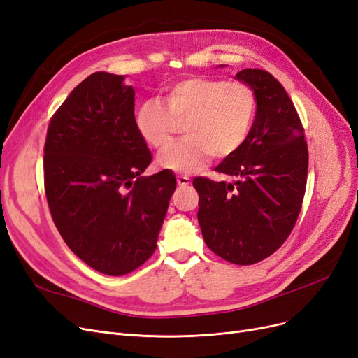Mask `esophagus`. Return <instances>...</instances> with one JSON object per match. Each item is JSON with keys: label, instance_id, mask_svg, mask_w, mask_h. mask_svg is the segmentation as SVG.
<instances>
[{"label": "esophagus", "instance_id": "esophagus-1", "mask_svg": "<svg viewBox=\"0 0 358 358\" xmlns=\"http://www.w3.org/2000/svg\"><path fill=\"white\" fill-rule=\"evenodd\" d=\"M176 180H178V185H179V187H188L189 183H191V179H189V176H187V175L178 176Z\"/></svg>", "mask_w": 358, "mask_h": 358}]
</instances>
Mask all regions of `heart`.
I'll use <instances>...</instances> for the list:
<instances>
[{"label":"heart","instance_id":"heart-1","mask_svg":"<svg viewBox=\"0 0 358 358\" xmlns=\"http://www.w3.org/2000/svg\"><path fill=\"white\" fill-rule=\"evenodd\" d=\"M257 110L254 90L245 82L191 76L162 90V101L149 99L134 110V125L145 142L164 148L182 124L183 138L158 155V164L176 173L201 169L213 155L229 158L251 131Z\"/></svg>","mask_w":358,"mask_h":358}]
</instances>
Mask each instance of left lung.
<instances>
[{
  "label": "left lung",
  "instance_id": "obj_1",
  "mask_svg": "<svg viewBox=\"0 0 358 358\" xmlns=\"http://www.w3.org/2000/svg\"><path fill=\"white\" fill-rule=\"evenodd\" d=\"M236 79L254 90L257 112L243 146L215 169L234 182L196 178L192 185L206 245L227 262L248 266L280 248L299 218L308 145L294 104L272 74L245 69Z\"/></svg>",
  "mask_w": 358,
  "mask_h": 358
}]
</instances>
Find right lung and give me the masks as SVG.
Masks as SVG:
<instances>
[{
    "label": "right lung",
    "mask_w": 358,
    "mask_h": 358,
    "mask_svg": "<svg viewBox=\"0 0 358 358\" xmlns=\"http://www.w3.org/2000/svg\"><path fill=\"white\" fill-rule=\"evenodd\" d=\"M96 71L52 116L45 143L48 204L64 242L96 272L122 276L154 254L176 178L140 176L149 149L134 125V88Z\"/></svg>",
    "instance_id": "obj_1"
}]
</instances>
